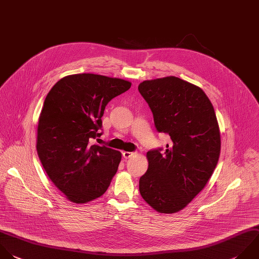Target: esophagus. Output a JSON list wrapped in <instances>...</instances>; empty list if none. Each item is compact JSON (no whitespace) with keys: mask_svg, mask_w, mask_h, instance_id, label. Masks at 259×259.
Segmentation results:
<instances>
[{"mask_svg":"<svg viewBox=\"0 0 259 259\" xmlns=\"http://www.w3.org/2000/svg\"><path fill=\"white\" fill-rule=\"evenodd\" d=\"M135 154H136V153H134V152H125V151H124V152L122 153V156H123V158L128 159V158L133 157Z\"/></svg>","mask_w":259,"mask_h":259,"instance_id":"esophagus-1","label":"esophagus"}]
</instances>
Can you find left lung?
<instances>
[{"instance_id": "1", "label": "left lung", "mask_w": 259, "mask_h": 259, "mask_svg": "<svg viewBox=\"0 0 259 259\" xmlns=\"http://www.w3.org/2000/svg\"><path fill=\"white\" fill-rule=\"evenodd\" d=\"M139 91L157 131L172 141L165 152L147 153L140 193L158 212L174 213L204 188L218 164L221 135L214 109L198 86L174 76L143 81Z\"/></svg>"}]
</instances>
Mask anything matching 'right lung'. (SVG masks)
<instances>
[{"mask_svg": "<svg viewBox=\"0 0 259 259\" xmlns=\"http://www.w3.org/2000/svg\"><path fill=\"white\" fill-rule=\"evenodd\" d=\"M131 86L119 78L75 74L62 78L47 95L37 125V155L51 181L70 201H92L110 185L121 153L91 142L101 136L107 103Z\"/></svg>", "mask_w": 259, "mask_h": 259, "instance_id": "add662e5", "label": "right lung"}]
</instances>
